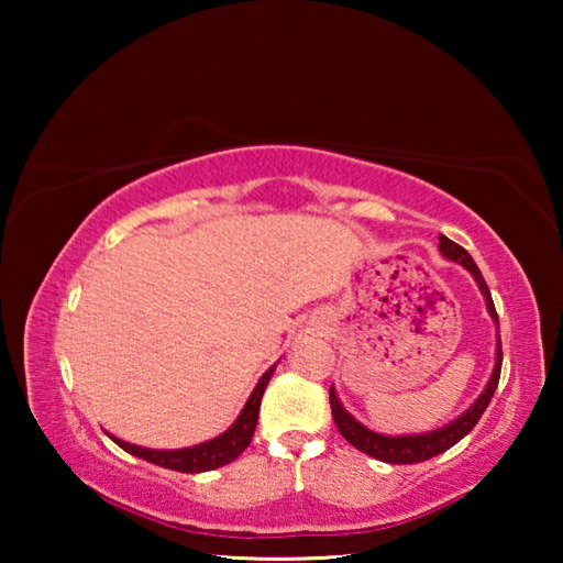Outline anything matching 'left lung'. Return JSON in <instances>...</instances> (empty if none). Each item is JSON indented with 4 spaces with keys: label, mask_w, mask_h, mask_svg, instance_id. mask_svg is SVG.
<instances>
[{
    "label": "left lung",
    "mask_w": 563,
    "mask_h": 563,
    "mask_svg": "<svg viewBox=\"0 0 563 563\" xmlns=\"http://www.w3.org/2000/svg\"><path fill=\"white\" fill-rule=\"evenodd\" d=\"M440 251L446 261H454L464 265L466 271L474 275L476 285H479V290L484 295V300H487V310L489 316L494 318L499 328V318H497V310H494V300H492V292L487 288V283L482 278V271L476 268V263L472 261V255L464 251L462 245H456L454 241H450L446 235H440ZM499 375H501V340L497 338V360H494V369H492V377L487 387H484V393L476 397V402L466 409L464 415H460L454 419V422L440 427V430H432V432H424V434H405V437H387V434H377L373 430H367V427H362L355 417H352L345 407L340 405V399L335 395V389L330 387V409H332V419H335L340 434L345 437V440L355 446V450L365 452L369 456H375L379 462H387V464H417V462H427L432 460V456L442 454L454 446L456 442L462 440V437L470 434L474 430V424L479 422V417L484 415V409L492 402L494 397V389L499 385Z\"/></svg>",
    "instance_id": "8db88e82"
}]
</instances>
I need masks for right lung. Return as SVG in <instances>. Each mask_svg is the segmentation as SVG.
Wrapping results in <instances>:
<instances>
[{
  "label": "right lung",
  "instance_id": "add662e5",
  "mask_svg": "<svg viewBox=\"0 0 563 563\" xmlns=\"http://www.w3.org/2000/svg\"><path fill=\"white\" fill-rule=\"evenodd\" d=\"M273 369L275 367H271L268 373L258 379V385H255L251 397H247V402L241 409V415H238L235 422L231 424V430H225L221 437H216V440H211V442L188 446V450H146V446L123 442V440H119V437H111V434L109 437L129 454L141 456V460L158 464V466H166V470H174V472L198 474V472L216 470V466L231 464L235 456L243 454L245 446L253 440L255 424H258L261 399H263L265 387H268V383H271Z\"/></svg>",
  "mask_w": 563,
  "mask_h": 563
}]
</instances>
